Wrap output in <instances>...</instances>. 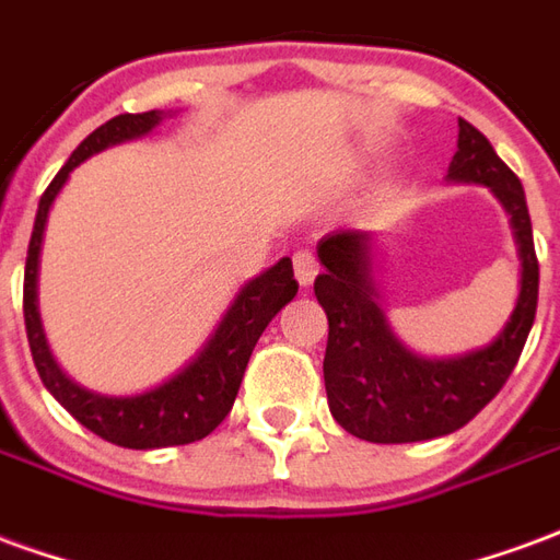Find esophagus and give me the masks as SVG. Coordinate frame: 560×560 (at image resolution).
Wrapping results in <instances>:
<instances>
[{"mask_svg":"<svg viewBox=\"0 0 560 560\" xmlns=\"http://www.w3.org/2000/svg\"><path fill=\"white\" fill-rule=\"evenodd\" d=\"M317 257L312 255V252H296L293 255V276H296V281L303 284V288H308L312 281H315L317 276Z\"/></svg>","mask_w":560,"mask_h":560,"instance_id":"34e87169","label":"esophagus"}]
</instances>
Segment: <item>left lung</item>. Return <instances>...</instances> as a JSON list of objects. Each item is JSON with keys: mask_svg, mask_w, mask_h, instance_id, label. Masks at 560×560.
<instances>
[{"mask_svg": "<svg viewBox=\"0 0 560 560\" xmlns=\"http://www.w3.org/2000/svg\"><path fill=\"white\" fill-rule=\"evenodd\" d=\"M446 183L486 185L510 215L522 279L513 312L489 345L458 357H422L393 332L375 281V233L332 231L317 243L324 272L317 303L329 320L324 384L329 413L372 444H411L462 429L498 396L537 315L540 264L518 176L477 128L458 119V149Z\"/></svg>", "mask_w": 560, "mask_h": 560, "instance_id": "left-lung-1", "label": "left lung"}]
</instances>
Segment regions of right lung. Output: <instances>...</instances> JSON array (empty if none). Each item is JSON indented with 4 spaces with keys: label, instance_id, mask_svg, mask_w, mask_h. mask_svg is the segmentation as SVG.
<instances>
[{
    "label": "right lung",
    "instance_id": "1",
    "mask_svg": "<svg viewBox=\"0 0 560 560\" xmlns=\"http://www.w3.org/2000/svg\"><path fill=\"white\" fill-rule=\"evenodd\" d=\"M171 114L149 110V114H122L110 122L95 128L83 140L66 167L56 173L54 183L38 200V215L32 228L30 255H26V276H23V317H26V336H30L32 360L42 375L44 387L50 389L62 408H66L80 425H86L104 441L128 450H159V446L191 444L207 438L233 408V399L243 384L245 365L255 351L260 332L269 327V320L279 315L284 305L296 296V279H293L291 257H281L279 264L264 269L260 276L248 279L236 291L231 305L209 332V339L200 345V351L188 363L161 381L159 387L135 396H104L95 389L74 384L59 369L54 351L44 336L42 312H38V272H42V245L47 231V215L54 209V200L66 188L68 176L83 161L98 155L104 149L119 147L128 140H140L152 135L161 126V119Z\"/></svg>",
    "mask_w": 560,
    "mask_h": 560
}]
</instances>
